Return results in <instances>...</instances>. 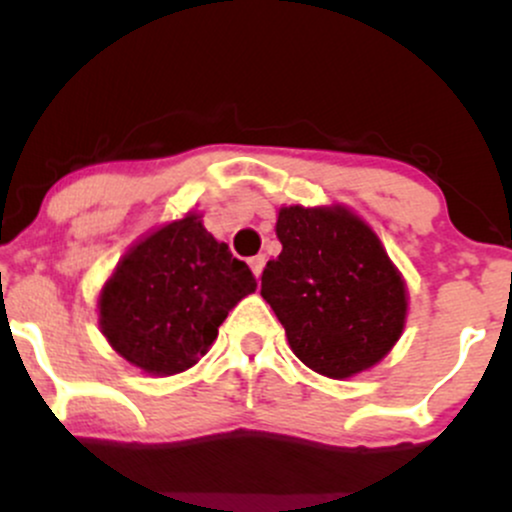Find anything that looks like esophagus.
<instances>
[{"mask_svg":"<svg viewBox=\"0 0 512 512\" xmlns=\"http://www.w3.org/2000/svg\"><path fill=\"white\" fill-rule=\"evenodd\" d=\"M264 264H267V257H264V255H255V257H250V267H252V272H255V276H260V274H262Z\"/></svg>","mask_w":512,"mask_h":512,"instance_id":"esophagus-1","label":"esophagus"}]
</instances>
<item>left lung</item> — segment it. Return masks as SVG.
<instances>
[{
  "label": "left lung",
  "mask_w": 512,
  "mask_h": 512,
  "mask_svg": "<svg viewBox=\"0 0 512 512\" xmlns=\"http://www.w3.org/2000/svg\"><path fill=\"white\" fill-rule=\"evenodd\" d=\"M281 255L262 272V298L293 354L327 378H349L402 334L407 289L375 233L351 211L284 207Z\"/></svg>",
  "instance_id": "8db88e82"
}]
</instances>
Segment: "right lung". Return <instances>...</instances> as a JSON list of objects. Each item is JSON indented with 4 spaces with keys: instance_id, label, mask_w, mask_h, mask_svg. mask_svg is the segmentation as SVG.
I'll list each match as a JSON object with an SVG mask.
<instances>
[{
    "instance_id": "obj_1",
    "label": "right lung",
    "mask_w": 512,
    "mask_h": 512,
    "mask_svg": "<svg viewBox=\"0 0 512 512\" xmlns=\"http://www.w3.org/2000/svg\"><path fill=\"white\" fill-rule=\"evenodd\" d=\"M255 274L199 216L158 228L117 264L101 293V330L129 363L154 375L192 368Z\"/></svg>"
}]
</instances>
